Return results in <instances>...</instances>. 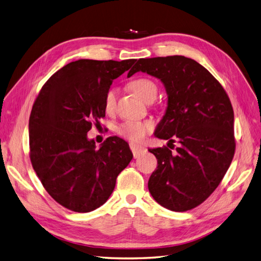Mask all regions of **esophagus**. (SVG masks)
Instances as JSON below:
<instances>
[{
  "mask_svg": "<svg viewBox=\"0 0 261 261\" xmlns=\"http://www.w3.org/2000/svg\"><path fill=\"white\" fill-rule=\"evenodd\" d=\"M129 147H130L132 151H133V154H134V156H135V158H137L138 155H140L141 153H144L146 151V148L145 147L140 146L138 144H135V143H130Z\"/></svg>",
  "mask_w": 261,
  "mask_h": 261,
  "instance_id": "obj_1",
  "label": "esophagus"
}]
</instances>
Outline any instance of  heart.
Listing matches in <instances>:
<instances>
[{"instance_id":"b5f03b06","label":"heart","mask_w":261,"mask_h":261,"mask_svg":"<svg viewBox=\"0 0 261 261\" xmlns=\"http://www.w3.org/2000/svg\"><path fill=\"white\" fill-rule=\"evenodd\" d=\"M129 87L132 90L135 92L138 97H140L144 101L149 98H155L158 92L156 84L146 77H139L130 82ZM117 98V89L115 87H110L105 93V106L108 111L112 110L115 107ZM152 128L151 123L149 122H140V121H127L120 124L116 127V132L121 136L137 141L141 140L146 134L149 133Z\"/></svg>"}]
</instances>
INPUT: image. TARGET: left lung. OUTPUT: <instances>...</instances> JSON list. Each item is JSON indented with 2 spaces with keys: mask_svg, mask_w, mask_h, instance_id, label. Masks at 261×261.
<instances>
[{
  "mask_svg": "<svg viewBox=\"0 0 261 261\" xmlns=\"http://www.w3.org/2000/svg\"><path fill=\"white\" fill-rule=\"evenodd\" d=\"M147 73L163 84L168 105L154 136L173 148L148 149L158 167L149 192L162 207L191 210L215 192L235 151L233 108L222 86L195 60L183 55L139 59L127 77Z\"/></svg>",
  "mask_w": 261,
  "mask_h": 261,
  "instance_id": "1",
  "label": "left lung"
}]
</instances>
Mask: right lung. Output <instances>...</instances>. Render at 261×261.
<instances>
[{"mask_svg": "<svg viewBox=\"0 0 261 261\" xmlns=\"http://www.w3.org/2000/svg\"><path fill=\"white\" fill-rule=\"evenodd\" d=\"M135 62H70L39 92L29 118L30 160L45 191L63 207L89 212L102 206L133 159L124 139L109 137L97 148L87 133L106 116V91Z\"/></svg>", "mask_w": 261, "mask_h": 261, "instance_id": "obj_1", "label": "right lung"}]
</instances>
